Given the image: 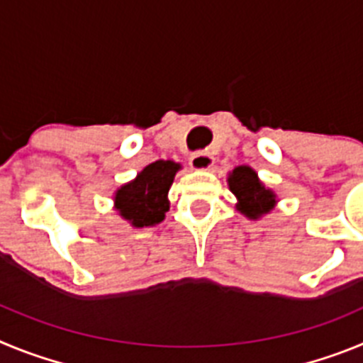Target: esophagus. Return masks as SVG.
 <instances>
[{
  "label": "esophagus",
  "mask_w": 363,
  "mask_h": 363,
  "mask_svg": "<svg viewBox=\"0 0 363 363\" xmlns=\"http://www.w3.org/2000/svg\"><path fill=\"white\" fill-rule=\"evenodd\" d=\"M189 162H191L192 169L205 171V169H211V167H213L214 158H213V154L207 152V150H198V152L192 154Z\"/></svg>",
  "instance_id": "34e87169"
}]
</instances>
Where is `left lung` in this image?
Masks as SVG:
<instances>
[{
  "label": "left lung",
  "mask_w": 363,
  "mask_h": 363,
  "mask_svg": "<svg viewBox=\"0 0 363 363\" xmlns=\"http://www.w3.org/2000/svg\"><path fill=\"white\" fill-rule=\"evenodd\" d=\"M229 187L238 198V211L245 216L258 218L274 205V194L265 189L251 167H236L229 176Z\"/></svg>",
  "instance_id": "left-lung-1"
}]
</instances>
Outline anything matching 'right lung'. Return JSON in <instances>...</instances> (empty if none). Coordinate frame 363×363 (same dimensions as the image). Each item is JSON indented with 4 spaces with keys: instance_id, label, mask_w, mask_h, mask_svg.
<instances>
[{
    "instance_id": "add662e5",
    "label": "right lung",
    "mask_w": 363,
    "mask_h": 363,
    "mask_svg": "<svg viewBox=\"0 0 363 363\" xmlns=\"http://www.w3.org/2000/svg\"><path fill=\"white\" fill-rule=\"evenodd\" d=\"M178 169V163L169 160H158L147 165L134 182L123 185L116 192V209L121 216L134 227L160 223L169 211L167 192Z\"/></svg>"
}]
</instances>
